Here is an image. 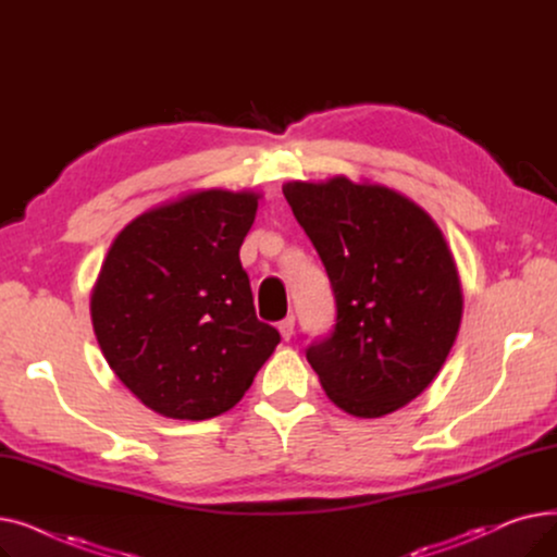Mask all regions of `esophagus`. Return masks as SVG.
<instances>
[{
  "instance_id": "34e87169",
  "label": "esophagus",
  "mask_w": 557,
  "mask_h": 557,
  "mask_svg": "<svg viewBox=\"0 0 557 557\" xmlns=\"http://www.w3.org/2000/svg\"><path fill=\"white\" fill-rule=\"evenodd\" d=\"M277 330H280V334H282V338H284V341H288L290 336H294V330H296V315L290 313V315H286L284 320H280Z\"/></svg>"
}]
</instances>
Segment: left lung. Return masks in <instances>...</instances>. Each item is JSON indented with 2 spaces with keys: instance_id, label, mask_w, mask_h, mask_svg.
I'll return each instance as SVG.
<instances>
[{
  "instance_id": "left-lung-1",
  "label": "left lung",
  "mask_w": 557,
  "mask_h": 557,
  "mask_svg": "<svg viewBox=\"0 0 557 557\" xmlns=\"http://www.w3.org/2000/svg\"><path fill=\"white\" fill-rule=\"evenodd\" d=\"M282 191L336 302V325L307 347V361L345 413L388 416L433 382L460 327L462 290L443 232L413 200L345 175Z\"/></svg>"
}]
</instances>
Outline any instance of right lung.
I'll list each match as a JSON object with an SVG mask.
<instances>
[{
    "mask_svg": "<svg viewBox=\"0 0 557 557\" xmlns=\"http://www.w3.org/2000/svg\"><path fill=\"white\" fill-rule=\"evenodd\" d=\"M252 191L205 189L131 221L92 290V325L122 384L151 411L210 420L237 404L280 343L257 320L239 248Z\"/></svg>",
    "mask_w": 557,
    "mask_h": 557,
    "instance_id": "right-lung-1",
    "label": "right lung"
}]
</instances>
